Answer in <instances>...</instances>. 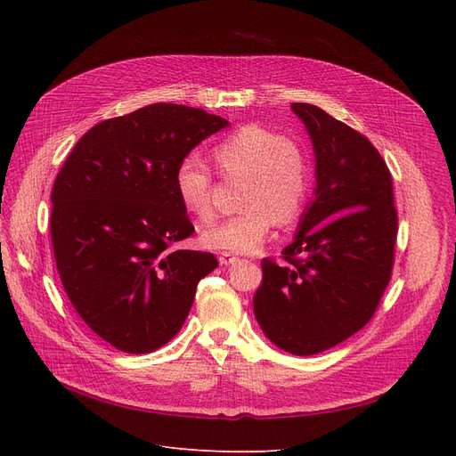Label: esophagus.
Listing matches in <instances>:
<instances>
[{"label": "esophagus", "mask_w": 456, "mask_h": 456, "mask_svg": "<svg viewBox=\"0 0 456 456\" xmlns=\"http://www.w3.org/2000/svg\"><path fill=\"white\" fill-rule=\"evenodd\" d=\"M218 260H220V265H222V266H231V265H234V262H236L238 258H236L232 253L224 251V253H220Z\"/></svg>", "instance_id": "esophagus-1"}]
</instances>
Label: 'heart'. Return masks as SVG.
Returning a JSON list of instances; mask_svg holds the SVG:
<instances>
[{
	"instance_id": "b5f03b06",
	"label": "heart",
	"mask_w": 456,
	"mask_h": 456,
	"mask_svg": "<svg viewBox=\"0 0 456 456\" xmlns=\"http://www.w3.org/2000/svg\"><path fill=\"white\" fill-rule=\"evenodd\" d=\"M222 172L244 179V210L214 222L201 232L203 246L231 253H253L266 242L275 222H296L306 203L310 170L297 142L262 127L244 126L214 148ZM175 186L181 203L198 218L212 214V177L207 164L188 155L181 160Z\"/></svg>"
}]
</instances>
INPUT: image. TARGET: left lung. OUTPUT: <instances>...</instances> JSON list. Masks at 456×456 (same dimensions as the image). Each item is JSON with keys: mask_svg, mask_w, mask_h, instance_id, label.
I'll return each instance as SVG.
<instances>
[{"mask_svg": "<svg viewBox=\"0 0 456 456\" xmlns=\"http://www.w3.org/2000/svg\"><path fill=\"white\" fill-rule=\"evenodd\" d=\"M292 110L313 142L314 200L282 249L286 265L262 260L253 313L272 344L308 356L373 316L392 275L397 212L388 166L364 134L316 105Z\"/></svg>", "mask_w": 456, "mask_h": 456, "instance_id": "left-lung-1", "label": "left lung"}]
</instances>
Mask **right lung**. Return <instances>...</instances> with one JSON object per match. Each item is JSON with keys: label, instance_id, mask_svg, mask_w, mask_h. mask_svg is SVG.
<instances>
[{"label": "right lung", "instance_id": "1", "mask_svg": "<svg viewBox=\"0 0 456 456\" xmlns=\"http://www.w3.org/2000/svg\"><path fill=\"white\" fill-rule=\"evenodd\" d=\"M222 116L155 103L94 126L52 190V242L64 290L112 347L142 354L170 342L212 253L172 249L194 225L179 200L181 160L227 127Z\"/></svg>", "mask_w": 456, "mask_h": 456}]
</instances>
